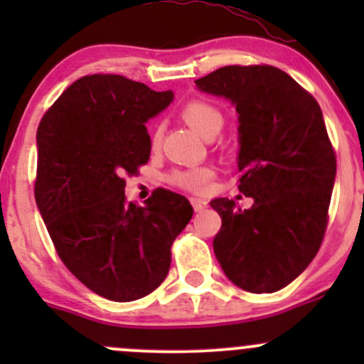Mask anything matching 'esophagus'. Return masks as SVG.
I'll return each instance as SVG.
<instances>
[{
	"label": "esophagus",
	"instance_id": "1",
	"mask_svg": "<svg viewBox=\"0 0 364 364\" xmlns=\"http://www.w3.org/2000/svg\"><path fill=\"white\" fill-rule=\"evenodd\" d=\"M190 203H192L193 209H196L197 213L203 211V209L208 208V203H205V200H203V199H197V197H192V199H190Z\"/></svg>",
	"mask_w": 364,
	"mask_h": 364
}]
</instances>
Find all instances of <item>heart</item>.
<instances>
[{"label":"heart","instance_id":"heart-1","mask_svg":"<svg viewBox=\"0 0 364 364\" xmlns=\"http://www.w3.org/2000/svg\"><path fill=\"white\" fill-rule=\"evenodd\" d=\"M181 116L190 127L199 132L204 137H213L218 134L223 127V112L215 104L205 100H190L181 107ZM161 141V127L155 128L151 137L153 148L160 144ZM215 178V172L209 167H188L176 168L168 174V183L178 188L186 190L192 193L208 192L211 179Z\"/></svg>","mask_w":364,"mask_h":364}]
</instances>
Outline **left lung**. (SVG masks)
<instances>
[{"instance_id":"8db88e82","label":"left lung","mask_w":364,"mask_h":364,"mask_svg":"<svg viewBox=\"0 0 364 364\" xmlns=\"http://www.w3.org/2000/svg\"><path fill=\"white\" fill-rule=\"evenodd\" d=\"M240 114V188L250 209L211 200L222 218L213 240L223 273L262 294L291 284L314 260L328 227L336 156L317 100L284 70L230 65L196 80Z\"/></svg>"}]
</instances>
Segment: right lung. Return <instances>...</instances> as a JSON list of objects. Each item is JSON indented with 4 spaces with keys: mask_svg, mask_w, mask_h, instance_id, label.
Wrapping results in <instances>:
<instances>
[{
    "mask_svg": "<svg viewBox=\"0 0 364 364\" xmlns=\"http://www.w3.org/2000/svg\"><path fill=\"white\" fill-rule=\"evenodd\" d=\"M114 73L77 79L43 114L36 132L35 200L58 255L95 294L141 299L165 280L171 247L193 215L188 199L159 188L128 203L124 176L146 165L144 123L172 102Z\"/></svg>",
    "mask_w": 364,
    "mask_h": 364,
    "instance_id": "obj_1",
    "label": "right lung"
}]
</instances>
